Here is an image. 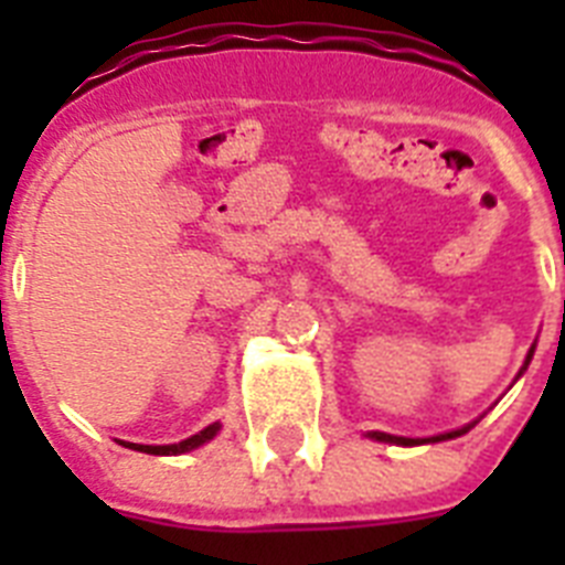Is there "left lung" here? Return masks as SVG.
I'll return each instance as SVG.
<instances>
[{"mask_svg": "<svg viewBox=\"0 0 565 565\" xmlns=\"http://www.w3.org/2000/svg\"><path fill=\"white\" fill-rule=\"evenodd\" d=\"M529 359H532V351H529ZM526 364H523V371H526ZM472 427V424H469ZM469 427H461V430H452V433H441V436H433V438H404V436H391V433H367L373 441H384V444H402V447H416V444H430V441H447V438H458L469 430Z\"/></svg>", "mask_w": 565, "mask_h": 565, "instance_id": "left-lung-1", "label": "left lung"}]
</instances>
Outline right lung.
Instances as JSON below:
<instances>
[{
  "instance_id": "obj_1",
  "label": "right lung",
  "mask_w": 565,
  "mask_h": 565,
  "mask_svg": "<svg viewBox=\"0 0 565 565\" xmlns=\"http://www.w3.org/2000/svg\"><path fill=\"white\" fill-rule=\"evenodd\" d=\"M217 430H221V424L214 422V424H209L206 430L198 433V436L186 438V441H178V444H161V447H152V444H129V441H121V444H124V447H129V450L149 452V456H181V452L198 450L201 444L212 441V438L217 436Z\"/></svg>"
}]
</instances>
